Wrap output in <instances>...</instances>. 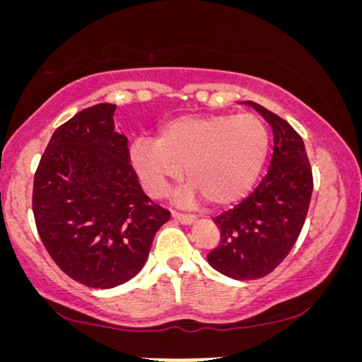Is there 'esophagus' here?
<instances>
[{
    "label": "esophagus",
    "instance_id": "34e87169",
    "mask_svg": "<svg viewBox=\"0 0 362 362\" xmlns=\"http://www.w3.org/2000/svg\"><path fill=\"white\" fill-rule=\"evenodd\" d=\"M173 219L181 222V224H186L189 226L192 222L196 221V216H191V214H181V212H173Z\"/></svg>",
    "mask_w": 362,
    "mask_h": 362
}]
</instances>
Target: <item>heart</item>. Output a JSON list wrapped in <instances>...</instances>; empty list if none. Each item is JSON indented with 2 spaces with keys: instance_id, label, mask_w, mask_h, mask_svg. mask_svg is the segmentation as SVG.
I'll list each match as a JSON object with an SVG mask.
<instances>
[{
  "instance_id": "b5f03b06",
  "label": "heart",
  "mask_w": 362,
  "mask_h": 362,
  "mask_svg": "<svg viewBox=\"0 0 362 362\" xmlns=\"http://www.w3.org/2000/svg\"><path fill=\"white\" fill-rule=\"evenodd\" d=\"M269 150L270 132L262 118L211 113L163 123L156 140L136 138L128 155L148 194H165L185 168L191 182L177 194L180 202H189L201 192L207 204L226 206L254 186Z\"/></svg>"
}]
</instances>
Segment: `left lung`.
<instances>
[{
	"mask_svg": "<svg viewBox=\"0 0 362 362\" xmlns=\"http://www.w3.org/2000/svg\"><path fill=\"white\" fill-rule=\"evenodd\" d=\"M274 130V155L264 180L234 209L214 217L221 244L207 254L212 269L234 280H255L274 272L298 239L313 192L305 143L284 118L255 102Z\"/></svg>",
	"mask_w": 362,
	"mask_h": 362,
	"instance_id": "left-lung-1",
	"label": "left lung"
}]
</instances>
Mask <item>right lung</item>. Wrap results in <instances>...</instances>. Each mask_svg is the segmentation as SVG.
Wrapping results in <instances>:
<instances>
[{"label":"right lung","instance_id":"right-lung-1","mask_svg":"<svg viewBox=\"0 0 362 362\" xmlns=\"http://www.w3.org/2000/svg\"><path fill=\"white\" fill-rule=\"evenodd\" d=\"M115 108L98 103L59 127L34 175L39 237L59 269L90 288L133 279L171 216L143 192Z\"/></svg>","mask_w":362,"mask_h":362}]
</instances>
